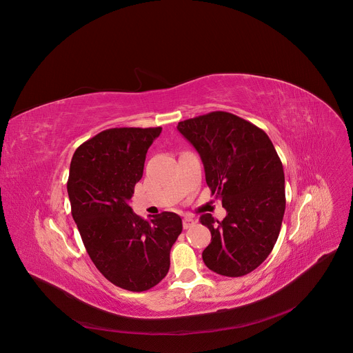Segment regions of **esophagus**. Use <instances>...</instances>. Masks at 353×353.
Instances as JSON below:
<instances>
[{
    "label": "esophagus",
    "mask_w": 353,
    "mask_h": 353,
    "mask_svg": "<svg viewBox=\"0 0 353 353\" xmlns=\"http://www.w3.org/2000/svg\"><path fill=\"white\" fill-rule=\"evenodd\" d=\"M195 223H196V220H194L192 217H184V219H183V227H184L185 230L194 227Z\"/></svg>",
    "instance_id": "34e87169"
}]
</instances>
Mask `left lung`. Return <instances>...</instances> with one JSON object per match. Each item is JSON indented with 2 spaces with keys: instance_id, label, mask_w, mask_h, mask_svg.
<instances>
[{
  "instance_id": "left-lung-1",
  "label": "left lung",
  "mask_w": 353,
  "mask_h": 353,
  "mask_svg": "<svg viewBox=\"0 0 353 353\" xmlns=\"http://www.w3.org/2000/svg\"><path fill=\"white\" fill-rule=\"evenodd\" d=\"M177 130L198 151L212 195L227 214L199 217L212 234L202 259L214 273L241 277L272 252L285 210L283 163L269 136L228 112L179 122Z\"/></svg>"
}]
</instances>
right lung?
I'll return each mask as SVG.
<instances>
[{"mask_svg": "<svg viewBox=\"0 0 353 353\" xmlns=\"http://www.w3.org/2000/svg\"><path fill=\"white\" fill-rule=\"evenodd\" d=\"M161 132L116 128L98 133L76 150L68 179L72 216L92 263L112 284L134 292L168 274L170 250L183 230L173 212L144 220L129 205Z\"/></svg>", "mask_w": 353, "mask_h": 353, "instance_id": "1", "label": "right lung"}]
</instances>
